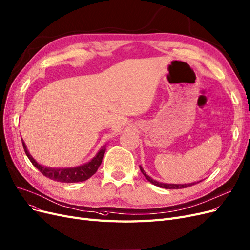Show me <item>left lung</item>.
I'll return each mask as SVG.
<instances>
[{
    "mask_svg": "<svg viewBox=\"0 0 250 250\" xmlns=\"http://www.w3.org/2000/svg\"><path fill=\"white\" fill-rule=\"evenodd\" d=\"M140 169H141V171L143 173V175L145 176V178L147 179V180L149 181V182H151L152 184L156 185V186H158V187H161V188H166V189H180V188H186V187L194 185V183H189V184H166V183H159V182H157V181H155V180L151 179L147 174H146L145 170L143 169L142 167H140ZM195 183H196V182H195Z\"/></svg>",
    "mask_w": 250,
    "mask_h": 250,
    "instance_id": "obj_1",
    "label": "left lung"
}]
</instances>
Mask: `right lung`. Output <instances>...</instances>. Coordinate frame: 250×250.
Returning <instances> with one entry per match:
<instances>
[{
  "mask_svg": "<svg viewBox=\"0 0 250 250\" xmlns=\"http://www.w3.org/2000/svg\"><path fill=\"white\" fill-rule=\"evenodd\" d=\"M22 147L25 154H27L28 158L32 162V165L36 168H38L43 176H45L54 181H57V182H62V183L83 182V181H85L89 178H91L94 174L96 173L98 167H100L103 155H104V152H105V148H102L98 152L96 156L94 157L90 162L85 163V165H83L81 167H69V168H50V167H42L35 161V159H34L30 155L23 141H22Z\"/></svg>",
  "mask_w": 250,
  "mask_h": 250,
  "instance_id": "right-lung-1",
  "label": "right lung"
}]
</instances>
